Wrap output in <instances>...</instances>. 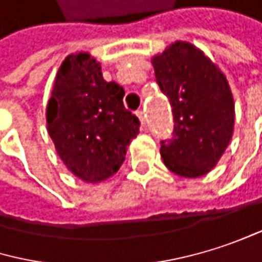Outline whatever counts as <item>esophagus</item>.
<instances>
[{"label":"esophagus","mask_w":262,"mask_h":262,"mask_svg":"<svg viewBox=\"0 0 262 262\" xmlns=\"http://www.w3.org/2000/svg\"><path fill=\"white\" fill-rule=\"evenodd\" d=\"M137 116L140 118L141 127H146V113H144V110H137Z\"/></svg>","instance_id":"obj_1"}]
</instances>
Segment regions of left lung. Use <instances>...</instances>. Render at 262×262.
I'll list each match as a JSON object with an SVG mask.
<instances>
[{
  "label": "left lung",
  "mask_w": 262,
  "mask_h": 262,
  "mask_svg": "<svg viewBox=\"0 0 262 262\" xmlns=\"http://www.w3.org/2000/svg\"><path fill=\"white\" fill-rule=\"evenodd\" d=\"M173 113V137L161 141L166 167L184 178L210 172L227 149L235 104L224 73L193 44L177 41L152 58Z\"/></svg>",
  "instance_id": "left-lung-1"
}]
</instances>
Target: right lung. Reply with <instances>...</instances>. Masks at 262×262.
I'll list each match as a JSON object with an SVG mask.
<instances>
[{
	"label": "right lung",
	"mask_w": 262,
	"mask_h": 262,
	"mask_svg": "<svg viewBox=\"0 0 262 262\" xmlns=\"http://www.w3.org/2000/svg\"><path fill=\"white\" fill-rule=\"evenodd\" d=\"M124 89L101 73L89 53L69 55L58 69L47 104V132L67 169L101 183L121 167L140 119L122 104Z\"/></svg>",
	"instance_id": "1"
}]
</instances>
